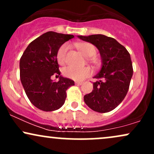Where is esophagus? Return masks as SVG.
Wrapping results in <instances>:
<instances>
[{
    "label": "esophagus",
    "instance_id": "obj_1",
    "mask_svg": "<svg viewBox=\"0 0 154 154\" xmlns=\"http://www.w3.org/2000/svg\"><path fill=\"white\" fill-rule=\"evenodd\" d=\"M75 84L77 85H82V82H75Z\"/></svg>",
    "mask_w": 154,
    "mask_h": 154
}]
</instances>
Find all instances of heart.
<instances>
[{"label":"heart","mask_w":154,"mask_h":154,"mask_svg":"<svg viewBox=\"0 0 154 154\" xmlns=\"http://www.w3.org/2000/svg\"><path fill=\"white\" fill-rule=\"evenodd\" d=\"M77 46L79 50L87 57H92L96 54V48L90 43H79L77 44ZM69 48V44L64 43L58 50L56 58L59 64L63 65L66 62V54ZM63 74L65 77L68 78L81 81L91 76L92 70L90 67L88 66L83 67V68H77V67L69 66L63 69Z\"/></svg>","instance_id":"obj_1"}]
</instances>
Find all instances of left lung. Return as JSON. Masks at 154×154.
<instances>
[{
	"instance_id": "1",
	"label": "left lung",
	"mask_w": 154,
	"mask_h": 154,
	"mask_svg": "<svg viewBox=\"0 0 154 154\" xmlns=\"http://www.w3.org/2000/svg\"><path fill=\"white\" fill-rule=\"evenodd\" d=\"M79 38L96 46L102 59L100 72L94 78L93 90L84 96L85 103L93 111L106 113L124 100L133 74L129 52L114 38L103 35H79Z\"/></svg>"
}]
</instances>
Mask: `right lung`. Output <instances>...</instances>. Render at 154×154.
Masks as SVG:
<instances>
[{
    "instance_id": "right-lung-1",
    "label": "right lung",
    "mask_w": 154,
    "mask_h": 154,
    "mask_svg": "<svg viewBox=\"0 0 154 154\" xmlns=\"http://www.w3.org/2000/svg\"><path fill=\"white\" fill-rule=\"evenodd\" d=\"M74 35L48 32L29 44L19 62L20 79L26 96L35 107L44 111L59 109L64 103L66 90L75 82L60 75L56 54ZM60 77L58 82L50 79Z\"/></svg>"
}]
</instances>
